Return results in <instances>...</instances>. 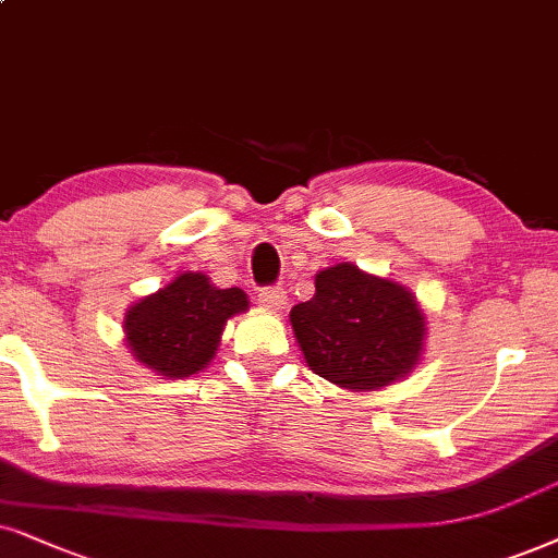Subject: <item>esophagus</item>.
<instances>
[{
  "label": "esophagus",
  "instance_id": "obj_1",
  "mask_svg": "<svg viewBox=\"0 0 558 558\" xmlns=\"http://www.w3.org/2000/svg\"><path fill=\"white\" fill-rule=\"evenodd\" d=\"M259 306L267 308V312H280V308H286L288 303V295L283 288H263L257 295Z\"/></svg>",
  "mask_w": 558,
  "mask_h": 558
}]
</instances>
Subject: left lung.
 <instances>
[{"label": "left lung", "instance_id": "1", "mask_svg": "<svg viewBox=\"0 0 558 558\" xmlns=\"http://www.w3.org/2000/svg\"><path fill=\"white\" fill-rule=\"evenodd\" d=\"M312 301L291 308L303 361L348 391H378L417 368L427 316L417 295L352 263L324 267Z\"/></svg>", "mask_w": 558, "mask_h": 558}]
</instances>
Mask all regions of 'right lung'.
Wrapping results in <instances>:
<instances>
[{
	"mask_svg": "<svg viewBox=\"0 0 558 558\" xmlns=\"http://www.w3.org/2000/svg\"><path fill=\"white\" fill-rule=\"evenodd\" d=\"M244 312L242 288H216L206 272L185 270L125 312V348L157 376L190 378L208 368L227 322Z\"/></svg>",
	"mask_w": 558,
	"mask_h": 558,
	"instance_id": "right-lung-1",
	"label": "right lung"
}]
</instances>
